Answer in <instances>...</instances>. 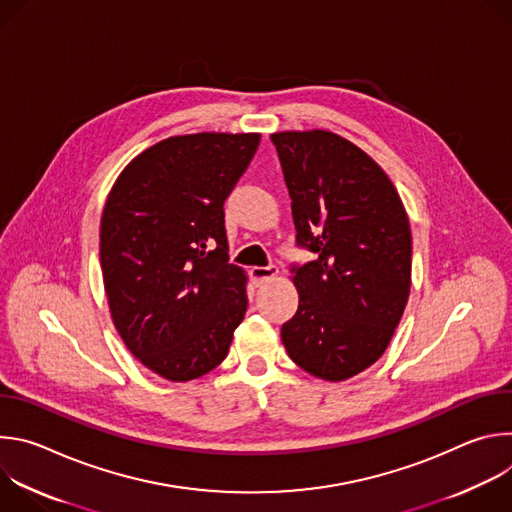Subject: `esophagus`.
<instances>
[{"label": "esophagus", "mask_w": 512, "mask_h": 512, "mask_svg": "<svg viewBox=\"0 0 512 512\" xmlns=\"http://www.w3.org/2000/svg\"><path fill=\"white\" fill-rule=\"evenodd\" d=\"M251 279L259 285V283H263V281H267V279H273L277 273H279V269L275 267V265H267V267H251Z\"/></svg>", "instance_id": "34e87169"}]
</instances>
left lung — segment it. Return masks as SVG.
I'll return each instance as SVG.
<instances>
[{
	"mask_svg": "<svg viewBox=\"0 0 512 512\" xmlns=\"http://www.w3.org/2000/svg\"><path fill=\"white\" fill-rule=\"evenodd\" d=\"M291 198L296 241L318 253L291 267L300 294L281 340L298 367L346 381L387 350L411 289V229L383 168L326 131L271 135Z\"/></svg>",
	"mask_w": 512,
	"mask_h": 512,
	"instance_id": "left-lung-1",
	"label": "left lung"
}]
</instances>
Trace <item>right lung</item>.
<instances>
[{
  "instance_id": "obj_1",
  "label": "right lung",
  "mask_w": 512,
  "mask_h": 512,
  "mask_svg": "<svg viewBox=\"0 0 512 512\" xmlns=\"http://www.w3.org/2000/svg\"><path fill=\"white\" fill-rule=\"evenodd\" d=\"M259 133L158 141L115 180L99 257L113 324L156 375L186 383L221 364L247 312V275L229 263L223 204Z\"/></svg>"
}]
</instances>
